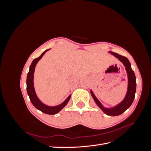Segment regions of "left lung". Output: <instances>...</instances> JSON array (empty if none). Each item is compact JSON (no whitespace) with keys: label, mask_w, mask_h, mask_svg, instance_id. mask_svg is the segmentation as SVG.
Instances as JSON below:
<instances>
[{"label":"left lung","mask_w":151,"mask_h":151,"mask_svg":"<svg viewBox=\"0 0 151 151\" xmlns=\"http://www.w3.org/2000/svg\"><path fill=\"white\" fill-rule=\"evenodd\" d=\"M109 53L117 58L121 62H122L123 65L125 67V70L128 76V88L125 97L123 99L122 101L116 105L115 106L111 108H106L103 106L101 102L96 97L92 90H91V94L95 103H96L99 108L106 115L109 116H118L121 115L125 111H126L134 101L136 92V77L134 72L131 68L130 63L127 58L112 52H109Z\"/></svg>","instance_id":"left-lung-1"}]
</instances>
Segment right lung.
<instances>
[{"mask_svg":"<svg viewBox=\"0 0 151 151\" xmlns=\"http://www.w3.org/2000/svg\"><path fill=\"white\" fill-rule=\"evenodd\" d=\"M48 50H45L44 52L42 53L41 55L38 57L37 58H35L32 62L31 64L29 67V72L27 74V79H26V89H27V93H28L30 101L31 103L33 104V106L38 109V110L42 111L44 113L48 114V115H55V114L58 113L60 111L61 109H62L64 108L67 104L68 103V101L71 97V94L68 96V98L63 101L62 103L57 105V106H50L48 105L44 104L42 101H40V99L38 98L37 95L36 94L35 88H34V72L35 70V67L38 61L40 60L41 58L43 57L44 54L46 53Z\"/></svg>","mask_w":151,"mask_h":151,"instance_id":"1","label":"right lung"}]
</instances>
